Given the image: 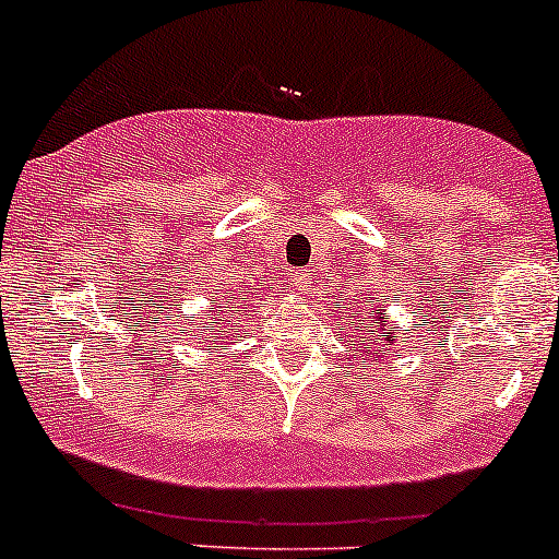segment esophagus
Returning a JSON list of instances; mask_svg holds the SVG:
<instances>
[{
    "label": "esophagus",
    "instance_id": "1",
    "mask_svg": "<svg viewBox=\"0 0 559 559\" xmlns=\"http://www.w3.org/2000/svg\"><path fill=\"white\" fill-rule=\"evenodd\" d=\"M308 284H311V273H295V289L308 292Z\"/></svg>",
    "mask_w": 559,
    "mask_h": 559
}]
</instances>
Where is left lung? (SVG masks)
I'll use <instances>...</instances> for the list:
<instances>
[{
    "mask_svg": "<svg viewBox=\"0 0 559 559\" xmlns=\"http://www.w3.org/2000/svg\"><path fill=\"white\" fill-rule=\"evenodd\" d=\"M384 308L386 306H379V302H376V308H368L370 316H368V326L362 330L365 335H362V343H359V352H362V357H368L370 362H376L381 354L400 343L397 326L386 319Z\"/></svg>",
    "mask_w": 559,
    "mask_h": 559,
    "instance_id": "1",
    "label": "left lung"
}]
</instances>
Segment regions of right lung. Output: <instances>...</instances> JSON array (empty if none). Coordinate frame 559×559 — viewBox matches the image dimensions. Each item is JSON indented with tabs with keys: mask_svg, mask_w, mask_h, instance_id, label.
Masks as SVG:
<instances>
[{
	"mask_svg": "<svg viewBox=\"0 0 559 559\" xmlns=\"http://www.w3.org/2000/svg\"><path fill=\"white\" fill-rule=\"evenodd\" d=\"M246 300H248V297H233V302H246ZM211 324H218V319H213Z\"/></svg>",
	"mask_w": 559,
	"mask_h": 559,
	"instance_id": "obj_1",
	"label": "right lung"
}]
</instances>
